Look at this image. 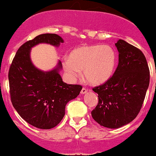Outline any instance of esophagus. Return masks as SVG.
<instances>
[{
    "label": "esophagus",
    "instance_id": "34e87169",
    "mask_svg": "<svg viewBox=\"0 0 156 156\" xmlns=\"http://www.w3.org/2000/svg\"><path fill=\"white\" fill-rule=\"evenodd\" d=\"M87 92V89H86L85 87H83L82 89H81V94H86Z\"/></svg>",
    "mask_w": 156,
    "mask_h": 156
}]
</instances>
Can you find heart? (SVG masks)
Segmentation results:
<instances>
[{
	"mask_svg": "<svg viewBox=\"0 0 156 156\" xmlns=\"http://www.w3.org/2000/svg\"><path fill=\"white\" fill-rule=\"evenodd\" d=\"M117 56L110 46L90 45L73 49L69 59L63 62L66 73L72 78L79 76L84 70L86 81L94 85L104 84L113 75L116 68Z\"/></svg>",
	"mask_w": 156,
	"mask_h": 156,
	"instance_id": "heart-1",
	"label": "heart"
}]
</instances>
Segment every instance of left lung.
<instances>
[{"label": "left lung", "mask_w": 156, "mask_h": 156, "mask_svg": "<svg viewBox=\"0 0 156 156\" xmlns=\"http://www.w3.org/2000/svg\"><path fill=\"white\" fill-rule=\"evenodd\" d=\"M119 63L113 76L94 87L98 104L91 111L101 126L117 129L134 120L143 106L149 84V69L140 49L123 40L115 43Z\"/></svg>", "instance_id": "8db88e82"}]
</instances>
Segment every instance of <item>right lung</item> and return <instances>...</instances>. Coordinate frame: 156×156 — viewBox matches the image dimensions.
<instances>
[{"mask_svg":"<svg viewBox=\"0 0 156 156\" xmlns=\"http://www.w3.org/2000/svg\"><path fill=\"white\" fill-rule=\"evenodd\" d=\"M62 38L54 33L39 35L26 42L16 52L8 73L10 99L20 116L39 129L55 127L65 116L69 101L79 94L82 87L63 82L58 72L62 62L49 72L36 69L30 59V49L40 43L58 46Z\"/></svg>","mask_w":156,"mask_h":156,"instance_id":"right-lung-1","label":"right lung"}]
</instances>
